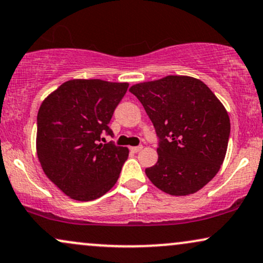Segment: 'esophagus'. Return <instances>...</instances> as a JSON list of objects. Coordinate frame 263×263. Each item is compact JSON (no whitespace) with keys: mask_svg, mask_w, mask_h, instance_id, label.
I'll return each instance as SVG.
<instances>
[{"mask_svg":"<svg viewBox=\"0 0 263 263\" xmlns=\"http://www.w3.org/2000/svg\"><path fill=\"white\" fill-rule=\"evenodd\" d=\"M142 145H136V147H131V151L134 152V153H137V152H140V151H142Z\"/></svg>","mask_w":263,"mask_h":263,"instance_id":"34e87169","label":"esophagus"}]
</instances>
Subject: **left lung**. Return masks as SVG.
<instances>
[{
	"label": "left lung",
	"mask_w": 263,
	"mask_h": 263,
	"mask_svg": "<svg viewBox=\"0 0 263 263\" xmlns=\"http://www.w3.org/2000/svg\"><path fill=\"white\" fill-rule=\"evenodd\" d=\"M158 137V162L145 174L173 196L197 192L219 172L226 158L230 121L213 91L187 76L135 84Z\"/></svg>",
	"instance_id": "1"
}]
</instances>
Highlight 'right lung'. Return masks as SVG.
<instances>
[{
    "mask_svg": "<svg viewBox=\"0 0 263 263\" xmlns=\"http://www.w3.org/2000/svg\"><path fill=\"white\" fill-rule=\"evenodd\" d=\"M127 83L100 80L65 82L37 112L36 152L44 173L63 194L93 201L118 181L128 149L101 136L127 91Z\"/></svg>",
    "mask_w": 263,
    "mask_h": 263,
    "instance_id": "add662e5",
    "label": "right lung"
}]
</instances>
